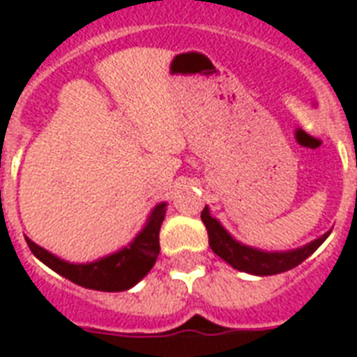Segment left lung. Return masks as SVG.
<instances>
[{"instance_id": "8db88e82", "label": "left lung", "mask_w": 357, "mask_h": 357, "mask_svg": "<svg viewBox=\"0 0 357 357\" xmlns=\"http://www.w3.org/2000/svg\"><path fill=\"white\" fill-rule=\"evenodd\" d=\"M202 222L206 224L209 246L213 252L234 268L252 274V276H272V274L291 271L294 266H298L302 261L307 259L330 235V231H326L324 235L300 246V248L285 250V252H266V250L238 243L217 218L211 217L207 206L202 211Z\"/></svg>"}]
</instances>
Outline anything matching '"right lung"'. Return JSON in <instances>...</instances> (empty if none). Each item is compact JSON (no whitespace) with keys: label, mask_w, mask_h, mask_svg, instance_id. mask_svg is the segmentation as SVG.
<instances>
[{"label":"right lung","mask_w":357,"mask_h":357,"mask_svg":"<svg viewBox=\"0 0 357 357\" xmlns=\"http://www.w3.org/2000/svg\"><path fill=\"white\" fill-rule=\"evenodd\" d=\"M165 215L167 202H161L151 209L144 228L135 235L128 246L89 263H70L33 243L29 237H25V241L36 259L70 282L94 291L119 293L135 287L155 265L159 255V229Z\"/></svg>","instance_id":"add662e5"}]
</instances>
